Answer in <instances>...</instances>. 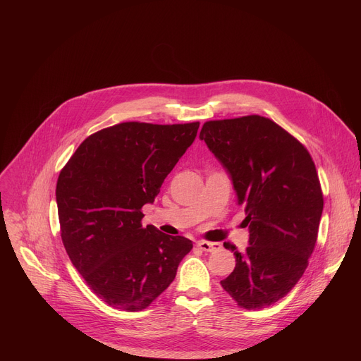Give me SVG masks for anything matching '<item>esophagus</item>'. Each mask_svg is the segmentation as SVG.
<instances>
[{
  "mask_svg": "<svg viewBox=\"0 0 361 361\" xmlns=\"http://www.w3.org/2000/svg\"><path fill=\"white\" fill-rule=\"evenodd\" d=\"M197 247L201 248L202 251H214V250H219L221 245L219 243H212V241L201 240V241L197 243Z\"/></svg>",
  "mask_w": 361,
  "mask_h": 361,
  "instance_id": "34e87169",
  "label": "esophagus"
}]
</instances>
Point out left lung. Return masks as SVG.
<instances>
[{
    "label": "left lung",
    "instance_id": "1",
    "mask_svg": "<svg viewBox=\"0 0 361 361\" xmlns=\"http://www.w3.org/2000/svg\"><path fill=\"white\" fill-rule=\"evenodd\" d=\"M200 138L227 170L250 231L244 252L224 243L235 267L221 287L247 310L269 307L301 279L317 241L324 201L314 161L262 116L207 121Z\"/></svg>",
    "mask_w": 361,
    "mask_h": 361
}]
</instances>
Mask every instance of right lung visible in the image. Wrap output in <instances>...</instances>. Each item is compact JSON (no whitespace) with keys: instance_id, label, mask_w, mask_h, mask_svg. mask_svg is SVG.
Here are the masks:
<instances>
[{"instance_id":"obj_1","label":"right lung","mask_w":361,"mask_h":361,"mask_svg":"<svg viewBox=\"0 0 361 361\" xmlns=\"http://www.w3.org/2000/svg\"><path fill=\"white\" fill-rule=\"evenodd\" d=\"M200 123H121L87 137L61 170V238L88 287L114 308L141 312L176 279L191 240L142 227L144 204L192 144Z\"/></svg>"}]
</instances>
